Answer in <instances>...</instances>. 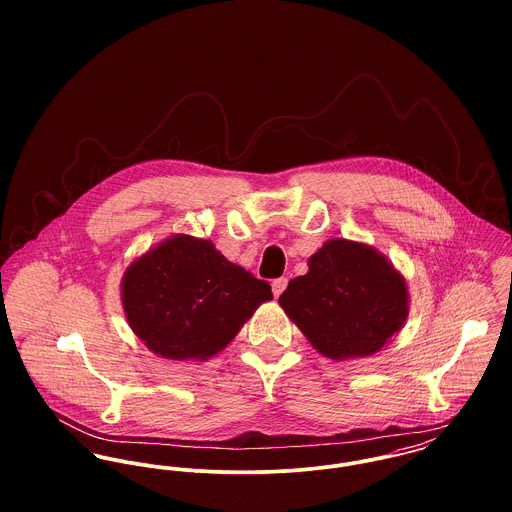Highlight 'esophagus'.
Masks as SVG:
<instances>
[{"mask_svg":"<svg viewBox=\"0 0 512 512\" xmlns=\"http://www.w3.org/2000/svg\"><path fill=\"white\" fill-rule=\"evenodd\" d=\"M286 286H288V280H286V278L274 280V282H272V293H274V297H280L282 292L286 290Z\"/></svg>","mask_w":512,"mask_h":512,"instance_id":"1","label":"esophagus"}]
</instances>
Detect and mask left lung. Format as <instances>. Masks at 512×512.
I'll return each mask as SVG.
<instances>
[{"instance_id":"left-lung-1","label":"left lung","mask_w":512,"mask_h":512,"mask_svg":"<svg viewBox=\"0 0 512 512\" xmlns=\"http://www.w3.org/2000/svg\"><path fill=\"white\" fill-rule=\"evenodd\" d=\"M290 280L278 303L311 347L331 361L378 353L410 313L406 278L374 246L331 238Z\"/></svg>"}]
</instances>
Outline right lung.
Here are the masks:
<instances>
[{
	"label": "right lung",
	"instance_id": "add662e5",
	"mask_svg": "<svg viewBox=\"0 0 512 512\" xmlns=\"http://www.w3.org/2000/svg\"><path fill=\"white\" fill-rule=\"evenodd\" d=\"M120 295L130 329L153 355L199 363L226 349L274 297L268 282L191 234H173L134 258Z\"/></svg>",
	"mask_w": 512,
	"mask_h": 512
}]
</instances>
